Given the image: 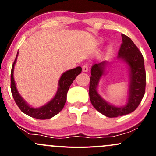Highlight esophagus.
Segmentation results:
<instances>
[{"label": "esophagus", "instance_id": "1", "mask_svg": "<svg viewBox=\"0 0 156 156\" xmlns=\"http://www.w3.org/2000/svg\"><path fill=\"white\" fill-rule=\"evenodd\" d=\"M82 70H83V72H88V66H87V64H84V65L82 66Z\"/></svg>", "mask_w": 156, "mask_h": 156}]
</instances>
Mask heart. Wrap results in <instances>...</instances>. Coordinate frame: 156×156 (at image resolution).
Listing matches in <instances>:
<instances>
[{
    "instance_id": "1",
    "label": "heart",
    "mask_w": 156,
    "mask_h": 156,
    "mask_svg": "<svg viewBox=\"0 0 156 156\" xmlns=\"http://www.w3.org/2000/svg\"><path fill=\"white\" fill-rule=\"evenodd\" d=\"M111 51H112V48H111L110 47H108V48H107V52H108V53H110Z\"/></svg>"
}]
</instances>
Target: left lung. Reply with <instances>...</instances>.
<instances>
[{
  "mask_svg": "<svg viewBox=\"0 0 156 156\" xmlns=\"http://www.w3.org/2000/svg\"><path fill=\"white\" fill-rule=\"evenodd\" d=\"M122 43L118 53V58L128 64L129 70L128 101L123 106L118 107L109 103L100 95L98 87L101 77L105 75L108 62L95 64L91 69L89 98L94 108L108 117H117L135 111L141 103L145 92L146 73L143 55L133 41L122 34Z\"/></svg>",
  "mask_w": 156,
  "mask_h": 156,
  "instance_id": "1",
  "label": "left lung"
}]
</instances>
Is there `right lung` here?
Instances as JSON below:
<instances>
[{"mask_svg": "<svg viewBox=\"0 0 156 156\" xmlns=\"http://www.w3.org/2000/svg\"><path fill=\"white\" fill-rule=\"evenodd\" d=\"M17 55H18V52L14 64H12V71H11V91L16 104L24 114L36 119H48L54 117L63 109L67 101V94L69 87L73 83V80L76 79L77 76L81 73L82 68L77 67L74 69L64 72L58 80V89L53 99L42 106L39 108H34L26 103L23 97L20 94L16 87V83L14 79V69L17 62Z\"/></svg>", "mask_w": 156, "mask_h": 156, "instance_id": "add662e5", "label": "right lung"}]
</instances>
